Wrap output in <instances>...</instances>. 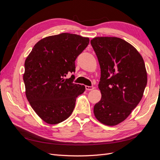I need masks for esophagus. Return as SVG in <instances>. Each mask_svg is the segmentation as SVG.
<instances>
[{
	"label": "esophagus",
	"mask_w": 160,
	"mask_h": 160,
	"mask_svg": "<svg viewBox=\"0 0 160 160\" xmlns=\"http://www.w3.org/2000/svg\"><path fill=\"white\" fill-rule=\"evenodd\" d=\"M85 89H86L87 90H88V91H91V90H93V89H94V87L86 85V86H85Z\"/></svg>",
	"instance_id": "esophagus-1"
}]
</instances>
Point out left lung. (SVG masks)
Wrapping results in <instances>:
<instances>
[{
    "label": "left lung",
    "instance_id": "left-lung-1",
    "mask_svg": "<svg viewBox=\"0 0 160 160\" xmlns=\"http://www.w3.org/2000/svg\"><path fill=\"white\" fill-rule=\"evenodd\" d=\"M91 44L101 68V99L93 112L101 123L118 125L142 98L148 81L146 66L135 48L120 38L95 37Z\"/></svg>",
    "mask_w": 160,
    "mask_h": 160
}]
</instances>
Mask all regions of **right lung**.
Segmentation results:
<instances>
[{
  "mask_svg": "<svg viewBox=\"0 0 160 160\" xmlns=\"http://www.w3.org/2000/svg\"><path fill=\"white\" fill-rule=\"evenodd\" d=\"M89 38L61 33L47 37L34 46L25 62L23 81L26 96L36 113L47 123L57 124L68 118L77 97L84 85L73 83L75 61L88 47Z\"/></svg>",
  "mask_w": 160,
  "mask_h": 160,
  "instance_id": "obj_1",
  "label": "right lung"
}]
</instances>
